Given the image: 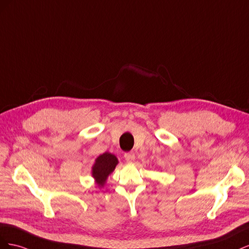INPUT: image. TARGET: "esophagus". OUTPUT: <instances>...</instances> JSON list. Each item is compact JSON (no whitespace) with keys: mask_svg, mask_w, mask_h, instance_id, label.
Listing matches in <instances>:
<instances>
[{"mask_svg":"<svg viewBox=\"0 0 249 249\" xmlns=\"http://www.w3.org/2000/svg\"><path fill=\"white\" fill-rule=\"evenodd\" d=\"M124 159L126 160V162H134L135 160V154L134 153H125L124 154Z\"/></svg>","mask_w":249,"mask_h":249,"instance_id":"1","label":"esophagus"}]
</instances>
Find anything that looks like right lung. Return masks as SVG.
Listing matches in <instances>:
<instances>
[{
    "mask_svg": "<svg viewBox=\"0 0 249 249\" xmlns=\"http://www.w3.org/2000/svg\"><path fill=\"white\" fill-rule=\"evenodd\" d=\"M117 163V158L110 153H105L97 158L92 167V176L96 179V183L104 186L108 176L114 170Z\"/></svg>",
    "mask_w": 249,
    "mask_h": 249,
    "instance_id": "1",
    "label": "right lung"
}]
</instances>
